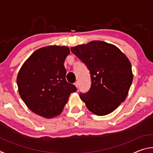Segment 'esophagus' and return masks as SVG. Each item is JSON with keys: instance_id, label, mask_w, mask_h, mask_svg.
<instances>
[{"instance_id": "obj_1", "label": "esophagus", "mask_w": 153, "mask_h": 153, "mask_svg": "<svg viewBox=\"0 0 153 153\" xmlns=\"http://www.w3.org/2000/svg\"><path fill=\"white\" fill-rule=\"evenodd\" d=\"M74 85L76 86V88H77V86H78V83H77V82H76L74 83Z\"/></svg>"}]
</instances>
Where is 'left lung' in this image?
Instances as JSON below:
<instances>
[{"label":"left lung","mask_w":153,"mask_h":153,"mask_svg":"<svg viewBox=\"0 0 153 153\" xmlns=\"http://www.w3.org/2000/svg\"><path fill=\"white\" fill-rule=\"evenodd\" d=\"M90 72L91 88L79 97L95 115H108L126 100L133 81L131 65L117 46L93 40L71 48Z\"/></svg>","instance_id":"1"}]
</instances>
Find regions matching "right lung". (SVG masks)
<instances>
[{
    "label": "right lung",
    "mask_w": 153,
    "mask_h": 153,
    "mask_svg": "<svg viewBox=\"0 0 153 153\" xmlns=\"http://www.w3.org/2000/svg\"><path fill=\"white\" fill-rule=\"evenodd\" d=\"M70 53L65 46L42 47L31 55L17 77L18 91L30 109L47 119L63 111L72 92L77 90L66 81L64 62Z\"/></svg>",
    "instance_id": "1"
}]
</instances>
